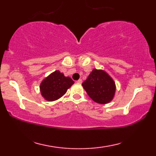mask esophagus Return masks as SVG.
I'll use <instances>...</instances> for the list:
<instances>
[{"label":"esophagus","mask_w":156,"mask_h":156,"mask_svg":"<svg viewBox=\"0 0 156 156\" xmlns=\"http://www.w3.org/2000/svg\"><path fill=\"white\" fill-rule=\"evenodd\" d=\"M77 83L79 84H81L82 83H83V80H82V79H79V80H77Z\"/></svg>","instance_id":"34e87169"}]
</instances>
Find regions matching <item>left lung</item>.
<instances>
[{
  "mask_svg": "<svg viewBox=\"0 0 156 156\" xmlns=\"http://www.w3.org/2000/svg\"><path fill=\"white\" fill-rule=\"evenodd\" d=\"M82 85L88 96L97 103H109L114 97L115 84L103 70L94 69Z\"/></svg>",
  "mask_w": 156,
  "mask_h": 156,
  "instance_id": "1",
  "label": "left lung"
}]
</instances>
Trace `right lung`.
Instances as JSON below:
<instances>
[{
	"label": "right lung",
	"mask_w": 156,
	"mask_h": 156,
	"mask_svg": "<svg viewBox=\"0 0 156 156\" xmlns=\"http://www.w3.org/2000/svg\"><path fill=\"white\" fill-rule=\"evenodd\" d=\"M73 83L70 77H65L58 70L55 71L42 81L41 93L47 101H54L62 97Z\"/></svg>",
	"instance_id": "obj_1"
}]
</instances>
